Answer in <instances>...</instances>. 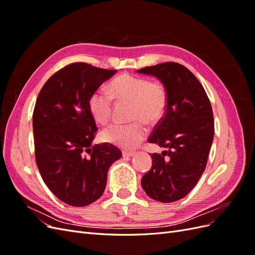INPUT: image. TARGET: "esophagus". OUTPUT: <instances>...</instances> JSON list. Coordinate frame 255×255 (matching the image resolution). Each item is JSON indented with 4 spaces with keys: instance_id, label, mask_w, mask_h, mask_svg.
<instances>
[{
    "instance_id": "esophagus-1",
    "label": "esophagus",
    "mask_w": 255,
    "mask_h": 255,
    "mask_svg": "<svg viewBox=\"0 0 255 255\" xmlns=\"http://www.w3.org/2000/svg\"><path fill=\"white\" fill-rule=\"evenodd\" d=\"M134 154H135V152H130V151H123L122 152L123 157H130V156H133Z\"/></svg>"
}]
</instances>
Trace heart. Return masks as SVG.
Listing matches in <instances>:
<instances>
[{"instance_id": "heart-1", "label": "heart", "mask_w": 255, "mask_h": 255, "mask_svg": "<svg viewBox=\"0 0 255 255\" xmlns=\"http://www.w3.org/2000/svg\"><path fill=\"white\" fill-rule=\"evenodd\" d=\"M109 94L103 89L94 91L88 100V110L100 125H106L112 118L113 98L117 101L132 102L128 125L115 123L103 129L102 139L122 149H133L146 136L148 128L144 122L155 123L165 114L167 90L160 82L132 74H122L115 79L109 87Z\"/></svg>"}]
</instances>
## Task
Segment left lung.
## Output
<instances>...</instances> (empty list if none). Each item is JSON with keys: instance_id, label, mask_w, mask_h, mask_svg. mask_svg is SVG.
<instances>
[{"instance_id": "obj_1", "label": "left lung", "mask_w": 255, "mask_h": 255, "mask_svg": "<svg viewBox=\"0 0 255 255\" xmlns=\"http://www.w3.org/2000/svg\"><path fill=\"white\" fill-rule=\"evenodd\" d=\"M137 72L156 76L167 90L165 114L148 141L168 150L151 154L141 186L153 200L170 203L186 196L205 170L214 138L212 105L201 83L181 64L169 61Z\"/></svg>"}]
</instances>
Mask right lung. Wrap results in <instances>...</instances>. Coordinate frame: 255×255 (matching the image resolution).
Here are the masks:
<instances>
[{
  "instance_id": "add662e5",
  "label": "right lung",
  "mask_w": 255,
  "mask_h": 255,
  "mask_svg": "<svg viewBox=\"0 0 255 255\" xmlns=\"http://www.w3.org/2000/svg\"><path fill=\"white\" fill-rule=\"evenodd\" d=\"M116 70L73 63L54 73L38 95L33 113L36 164L49 189L71 206L102 196L107 171L122 155L111 143L91 145L98 130L88 100Z\"/></svg>"
}]
</instances>
